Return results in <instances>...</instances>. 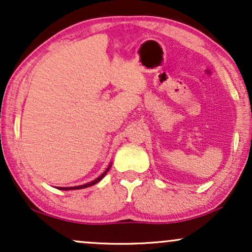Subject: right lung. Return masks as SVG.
<instances>
[{
	"instance_id": "add662e5",
	"label": "right lung",
	"mask_w": 252,
	"mask_h": 252,
	"mask_svg": "<svg viewBox=\"0 0 252 252\" xmlns=\"http://www.w3.org/2000/svg\"><path fill=\"white\" fill-rule=\"evenodd\" d=\"M110 169V166L108 167V169L105 170V172L103 173L102 175L100 176H98L97 179H94V181H91V182H89V184H85V185H82V186H77V187H59V189H65V190H67V189H86V187H90V186H92V185H94V184H97L98 181H100L102 180V179L104 178V175L106 174V173H108V170Z\"/></svg>"
}]
</instances>
